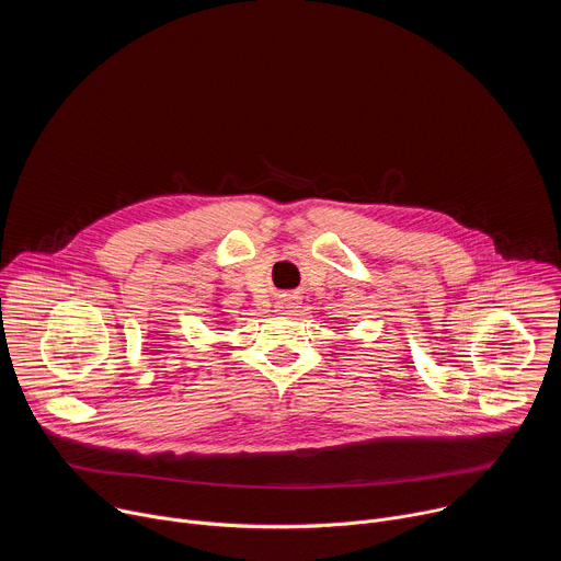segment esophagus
Returning a JSON list of instances; mask_svg holds the SVG:
<instances>
[{"label": "esophagus", "mask_w": 561, "mask_h": 561, "mask_svg": "<svg viewBox=\"0 0 561 561\" xmlns=\"http://www.w3.org/2000/svg\"><path fill=\"white\" fill-rule=\"evenodd\" d=\"M297 301L293 299V297H288V299H282V301H277V306L275 308H279V312H284V314H290L297 306H295Z\"/></svg>", "instance_id": "1"}]
</instances>
